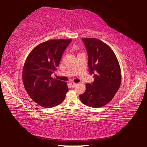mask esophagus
Instances as JSON below:
<instances>
[{"label": "esophagus", "instance_id": "esophagus-1", "mask_svg": "<svg viewBox=\"0 0 147 147\" xmlns=\"http://www.w3.org/2000/svg\"><path fill=\"white\" fill-rule=\"evenodd\" d=\"M70 85H71V86L72 87V88H74V87H75V86H76V85H77V84L76 83H75V82H71L70 83Z\"/></svg>", "mask_w": 147, "mask_h": 147}]
</instances>
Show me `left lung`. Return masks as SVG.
<instances>
[{"label": "left lung", "instance_id": "obj_1", "mask_svg": "<svg viewBox=\"0 0 147 147\" xmlns=\"http://www.w3.org/2000/svg\"><path fill=\"white\" fill-rule=\"evenodd\" d=\"M88 54L90 74L94 82L86 84V91L79 96L86 105L99 108L114 97L121 83V71L117 58L109 46L97 38H83Z\"/></svg>", "mask_w": 147, "mask_h": 147}]
</instances>
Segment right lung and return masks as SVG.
<instances>
[{
    "mask_svg": "<svg viewBox=\"0 0 147 147\" xmlns=\"http://www.w3.org/2000/svg\"><path fill=\"white\" fill-rule=\"evenodd\" d=\"M71 39H54L40 43L30 53L23 68V82L33 100L46 109L64 101L67 82L51 76L57 70L64 51Z\"/></svg>",
    "mask_w": 147,
    "mask_h": 147,
    "instance_id": "1",
    "label": "right lung"
}]
</instances>
